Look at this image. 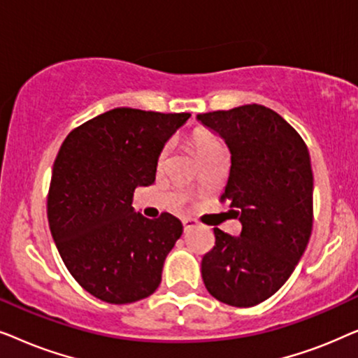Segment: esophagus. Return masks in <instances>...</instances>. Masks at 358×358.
Returning <instances> with one entry per match:
<instances>
[{
    "mask_svg": "<svg viewBox=\"0 0 358 358\" xmlns=\"http://www.w3.org/2000/svg\"><path fill=\"white\" fill-rule=\"evenodd\" d=\"M182 224H184V229H185V231H189V229L197 228L200 223L197 222V220H194V218H184V220H182Z\"/></svg>",
    "mask_w": 358,
    "mask_h": 358,
    "instance_id": "obj_1",
    "label": "esophagus"
}]
</instances>
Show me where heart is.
Here are the masks:
<instances>
[{
  "mask_svg": "<svg viewBox=\"0 0 358 358\" xmlns=\"http://www.w3.org/2000/svg\"><path fill=\"white\" fill-rule=\"evenodd\" d=\"M192 143L195 146V150H197L200 158H205V156L213 153V151L222 150V146H220L218 141L213 138V135L208 134L207 130H202V129L194 131ZM168 156H169V146H164L163 151L159 153V158H158L159 168H163V166L166 164V161H168Z\"/></svg>",
  "mask_w": 358,
  "mask_h": 358,
  "instance_id": "b5f03b06",
  "label": "heart"
}]
</instances>
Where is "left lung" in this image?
I'll return each instance as SVG.
<instances>
[{"instance_id": "left-lung-1", "label": "left lung", "mask_w": 358, "mask_h": 358, "mask_svg": "<svg viewBox=\"0 0 358 358\" xmlns=\"http://www.w3.org/2000/svg\"><path fill=\"white\" fill-rule=\"evenodd\" d=\"M222 136L231 169L222 200L241 234L213 228L202 278L218 301L238 308L271 298L295 271L313 228V171L305 141L277 112L259 104L199 114Z\"/></svg>"}]
</instances>
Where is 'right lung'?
<instances>
[{
    "label": "right lung",
    "instance_id": "right-lung-1",
    "mask_svg": "<svg viewBox=\"0 0 358 358\" xmlns=\"http://www.w3.org/2000/svg\"><path fill=\"white\" fill-rule=\"evenodd\" d=\"M190 114L117 107L85 122L58 151L47 197L53 241L75 280L112 305L150 296L182 234V223L163 213L135 212L136 187L155 182L166 141Z\"/></svg>",
    "mask_w": 358,
    "mask_h": 358
}]
</instances>
